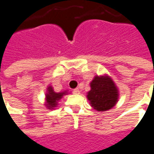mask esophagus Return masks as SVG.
I'll return each instance as SVG.
<instances>
[{
    "label": "esophagus",
    "instance_id": "obj_1",
    "mask_svg": "<svg viewBox=\"0 0 154 154\" xmlns=\"http://www.w3.org/2000/svg\"><path fill=\"white\" fill-rule=\"evenodd\" d=\"M79 93H80V91H79V89L78 88H75V89H73V94H79Z\"/></svg>",
    "mask_w": 154,
    "mask_h": 154
}]
</instances>
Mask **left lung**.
Returning <instances> with one entry per match:
<instances>
[{"instance_id": "1", "label": "left lung", "mask_w": 154, "mask_h": 154, "mask_svg": "<svg viewBox=\"0 0 154 154\" xmlns=\"http://www.w3.org/2000/svg\"><path fill=\"white\" fill-rule=\"evenodd\" d=\"M88 99L94 109L103 112L115 106L118 99V90L112 79L107 76H96L91 82Z\"/></svg>"}]
</instances>
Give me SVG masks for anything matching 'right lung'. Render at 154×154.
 Listing matches in <instances>:
<instances>
[{"label":"right lung","mask_w":154,"mask_h":154,"mask_svg":"<svg viewBox=\"0 0 154 154\" xmlns=\"http://www.w3.org/2000/svg\"><path fill=\"white\" fill-rule=\"evenodd\" d=\"M48 91V93L46 95V97H47V104L46 105H47V106L49 109H51V108H53L55 106H57V101L60 100L64 94H66V92L55 93L51 87H49Z\"/></svg>","instance_id":"right-lung-1"}]
</instances>
